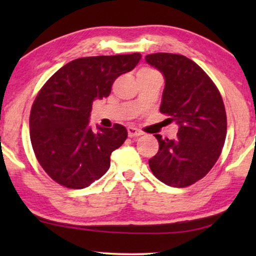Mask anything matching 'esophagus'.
I'll return each mask as SVG.
<instances>
[{"label": "esophagus", "instance_id": "34e87169", "mask_svg": "<svg viewBox=\"0 0 256 256\" xmlns=\"http://www.w3.org/2000/svg\"><path fill=\"white\" fill-rule=\"evenodd\" d=\"M127 130H128L129 138H136V136L143 135V132L141 130H138V128H134V127H128Z\"/></svg>", "mask_w": 256, "mask_h": 256}]
</instances>
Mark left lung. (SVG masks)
<instances>
[{"mask_svg":"<svg viewBox=\"0 0 256 256\" xmlns=\"http://www.w3.org/2000/svg\"><path fill=\"white\" fill-rule=\"evenodd\" d=\"M146 62L166 79L160 113L178 124L174 140L155 135L160 149L149 166L164 184L188 186L206 176L222 154L227 130L222 98L200 66L184 56L160 52L146 56Z\"/></svg>","mask_w":256,"mask_h":256,"instance_id":"8db88e82","label":"left lung"}]
</instances>
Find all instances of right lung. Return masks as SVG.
I'll return each mask as SVG.
<instances>
[{"label": "right lung", "instance_id": "add662e5", "mask_svg": "<svg viewBox=\"0 0 256 256\" xmlns=\"http://www.w3.org/2000/svg\"><path fill=\"white\" fill-rule=\"evenodd\" d=\"M140 54L84 57L45 82L30 113V140L42 168L68 188L90 186L110 169V155L128 132L122 124L90 127L94 100L107 98L118 76L132 71Z\"/></svg>", "mask_w": 256, "mask_h": 256}]
</instances>
